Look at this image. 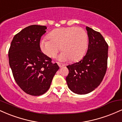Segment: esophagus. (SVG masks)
<instances>
[{
	"label": "esophagus",
	"mask_w": 122,
	"mask_h": 122,
	"mask_svg": "<svg viewBox=\"0 0 122 122\" xmlns=\"http://www.w3.org/2000/svg\"><path fill=\"white\" fill-rule=\"evenodd\" d=\"M57 64H58V65L59 66L60 68H62V67L64 66V65H64V64H61V63H60V62H57Z\"/></svg>",
	"instance_id": "obj_1"
}]
</instances>
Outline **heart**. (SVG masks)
<instances>
[{
    "instance_id": "1",
    "label": "heart",
    "mask_w": 122,
    "mask_h": 122,
    "mask_svg": "<svg viewBox=\"0 0 122 122\" xmlns=\"http://www.w3.org/2000/svg\"><path fill=\"white\" fill-rule=\"evenodd\" d=\"M48 37L41 40V49L48 57L54 58L61 49L63 51L58 57L61 61L80 60L87 49L88 35L82 28H59L50 32Z\"/></svg>"
}]
</instances>
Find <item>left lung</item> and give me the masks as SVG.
Wrapping results in <instances>:
<instances>
[{
  "label": "left lung",
  "instance_id": "left-lung-1",
  "mask_svg": "<svg viewBox=\"0 0 122 122\" xmlns=\"http://www.w3.org/2000/svg\"><path fill=\"white\" fill-rule=\"evenodd\" d=\"M88 36L86 54L79 62L67 66L68 88L79 95L87 94L100 84L107 68L108 46L102 35L86 27Z\"/></svg>",
  "mask_w": 122,
  "mask_h": 122
}]
</instances>
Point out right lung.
<instances>
[{
	"label": "right lung",
	"mask_w": 122,
	"mask_h": 122,
	"mask_svg": "<svg viewBox=\"0 0 122 122\" xmlns=\"http://www.w3.org/2000/svg\"><path fill=\"white\" fill-rule=\"evenodd\" d=\"M45 26L31 25L14 37L8 50L9 64L18 86L32 96H40L49 89L59 66L42 52L40 40Z\"/></svg>",
	"instance_id": "right-lung-1"
}]
</instances>
